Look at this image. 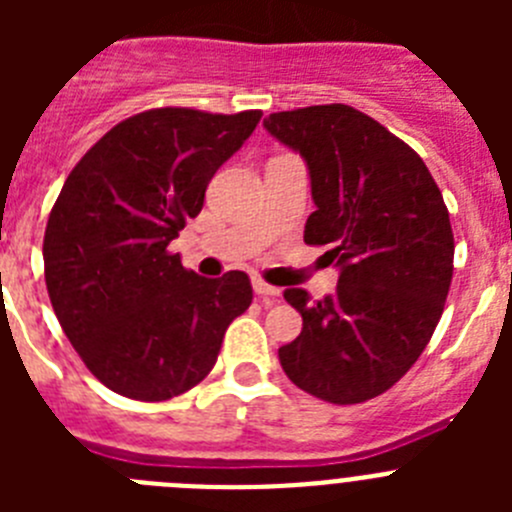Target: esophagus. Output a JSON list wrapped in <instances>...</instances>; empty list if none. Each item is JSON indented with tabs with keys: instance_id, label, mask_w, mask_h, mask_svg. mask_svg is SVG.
I'll list each match as a JSON object with an SVG mask.
<instances>
[{
	"instance_id": "34e87169",
	"label": "esophagus",
	"mask_w": 512,
	"mask_h": 512,
	"mask_svg": "<svg viewBox=\"0 0 512 512\" xmlns=\"http://www.w3.org/2000/svg\"><path fill=\"white\" fill-rule=\"evenodd\" d=\"M253 292L261 297L264 302H277L279 295H282V289L279 287H271V284H266L264 279H253Z\"/></svg>"
}]
</instances>
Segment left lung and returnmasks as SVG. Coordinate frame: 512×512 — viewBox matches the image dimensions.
Here are the masks:
<instances>
[{"label":"left lung","instance_id":"left-lung-1","mask_svg":"<svg viewBox=\"0 0 512 512\" xmlns=\"http://www.w3.org/2000/svg\"><path fill=\"white\" fill-rule=\"evenodd\" d=\"M307 161L312 200L305 243L328 246L341 269L333 295L284 300L302 333L279 348L300 390L356 405L408 374L441 320L454 277V233L431 171L413 148L348 104H315L264 120Z\"/></svg>","mask_w":512,"mask_h":512}]
</instances>
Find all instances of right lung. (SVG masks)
<instances>
[{
    "instance_id": "obj_1",
    "label": "right lung",
    "mask_w": 512,
    "mask_h": 512,
    "mask_svg": "<svg viewBox=\"0 0 512 512\" xmlns=\"http://www.w3.org/2000/svg\"><path fill=\"white\" fill-rule=\"evenodd\" d=\"M259 120L261 110L138 112L63 184L45 225V287L76 354L117 395L161 402L192 390L251 305L248 274L200 277L169 243Z\"/></svg>"
}]
</instances>
